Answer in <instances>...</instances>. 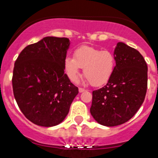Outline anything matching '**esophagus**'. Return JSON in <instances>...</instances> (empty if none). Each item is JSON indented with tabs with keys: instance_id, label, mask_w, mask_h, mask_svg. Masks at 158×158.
I'll return each instance as SVG.
<instances>
[{
	"instance_id": "esophagus-1",
	"label": "esophagus",
	"mask_w": 158,
	"mask_h": 158,
	"mask_svg": "<svg viewBox=\"0 0 158 158\" xmlns=\"http://www.w3.org/2000/svg\"><path fill=\"white\" fill-rule=\"evenodd\" d=\"M85 89H83V88H79V93H82V92H84L85 91Z\"/></svg>"
}]
</instances>
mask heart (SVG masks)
Segmentation results:
<instances>
[{
    "label": "heart",
    "mask_w": 158,
    "mask_h": 158,
    "mask_svg": "<svg viewBox=\"0 0 158 158\" xmlns=\"http://www.w3.org/2000/svg\"><path fill=\"white\" fill-rule=\"evenodd\" d=\"M73 57L67 56L64 61L66 74L72 82L79 77L80 68L87 82L95 87L106 83L113 75L116 61L110 51L84 45L74 51Z\"/></svg>",
    "instance_id": "1"
}]
</instances>
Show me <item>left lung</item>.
Segmentation results:
<instances>
[{
	"label": "left lung",
	"mask_w": 158,
	"mask_h": 158,
	"mask_svg": "<svg viewBox=\"0 0 158 158\" xmlns=\"http://www.w3.org/2000/svg\"><path fill=\"white\" fill-rule=\"evenodd\" d=\"M115 69L107 83L92 92L90 112L106 127L127 123L145 99L147 89V64L138 51L118 42L114 51Z\"/></svg>",
	"instance_id": "left-lung-1"
}]
</instances>
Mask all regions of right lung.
Returning a JSON list of instances; mask_svg holds the SVG:
<instances>
[{
    "mask_svg": "<svg viewBox=\"0 0 158 158\" xmlns=\"http://www.w3.org/2000/svg\"><path fill=\"white\" fill-rule=\"evenodd\" d=\"M69 39L47 36L27 46L14 64L13 89L19 108L40 127L61 123L79 93L64 73Z\"/></svg>",
    "mask_w": 158,
    "mask_h": 158,
    "instance_id": "obj_1",
    "label": "right lung"
}]
</instances>
